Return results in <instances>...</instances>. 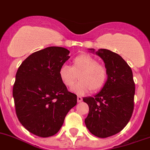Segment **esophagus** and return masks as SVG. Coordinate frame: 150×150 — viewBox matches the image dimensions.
Masks as SVG:
<instances>
[{"instance_id": "34e87169", "label": "esophagus", "mask_w": 150, "mask_h": 150, "mask_svg": "<svg viewBox=\"0 0 150 150\" xmlns=\"http://www.w3.org/2000/svg\"><path fill=\"white\" fill-rule=\"evenodd\" d=\"M82 101H83V98H82V97L77 96V102H81Z\"/></svg>"}]
</instances>
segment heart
<instances>
[{"instance_id":"obj_1","label":"heart","mask_w":150,"mask_h":150,"mask_svg":"<svg viewBox=\"0 0 150 150\" xmlns=\"http://www.w3.org/2000/svg\"><path fill=\"white\" fill-rule=\"evenodd\" d=\"M59 77L67 87H71V91L78 95H84L91 90L92 93L100 91L108 80V70L104 65L98 64L94 57L89 54H80L74 58L71 67L64 65L59 70Z\"/></svg>"}]
</instances>
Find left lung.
I'll use <instances>...</instances> for the list:
<instances>
[{"instance_id": "1", "label": "left lung", "mask_w": 150, "mask_h": 150, "mask_svg": "<svg viewBox=\"0 0 150 150\" xmlns=\"http://www.w3.org/2000/svg\"><path fill=\"white\" fill-rule=\"evenodd\" d=\"M89 50L103 60L108 80L99 93L83 98L89 108L85 124L91 134L106 138L121 131L130 121L134 111L135 84L132 70L119 54L108 49Z\"/></svg>"}]
</instances>
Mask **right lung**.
Wrapping results in <instances>:
<instances>
[{
  "label": "right lung",
  "mask_w": 150,
  "mask_h": 150,
  "mask_svg": "<svg viewBox=\"0 0 150 150\" xmlns=\"http://www.w3.org/2000/svg\"><path fill=\"white\" fill-rule=\"evenodd\" d=\"M69 54L62 47H48L30 54L16 72L13 88L16 115L21 125L38 137L57 134L77 102L76 95L67 91L58 74Z\"/></svg>",
  "instance_id": "add662e5"
}]
</instances>
